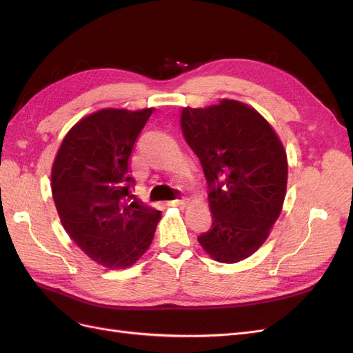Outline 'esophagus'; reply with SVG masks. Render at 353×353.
Here are the masks:
<instances>
[{
  "instance_id": "esophagus-1",
  "label": "esophagus",
  "mask_w": 353,
  "mask_h": 353,
  "mask_svg": "<svg viewBox=\"0 0 353 353\" xmlns=\"http://www.w3.org/2000/svg\"><path fill=\"white\" fill-rule=\"evenodd\" d=\"M185 203H187L185 199H175V200L168 201V206H183Z\"/></svg>"
}]
</instances>
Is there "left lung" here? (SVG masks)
Listing matches in <instances>:
<instances>
[{
    "mask_svg": "<svg viewBox=\"0 0 353 353\" xmlns=\"http://www.w3.org/2000/svg\"><path fill=\"white\" fill-rule=\"evenodd\" d=\"M181 128L208 183L213 222L199 243L222 263L249 258L283 208L288 168L281 141L258 112L236 100L185 108Z\"/></svg>",
    "mask_w": 353,
    "mask_h": 353,
    "instance_id": "obj_1",
    "label": "left lung"
}]
</instances>
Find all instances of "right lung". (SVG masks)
Instances as JSON below:
<instances>
[{"label":"right lung","mask_w":353,"mask_h":353,"mask_svg":"<svg viewBox=\"0 0 353 353\" xmlns=\"http://www.w3.org/2000/svg\"><path fill=\"white\" fill-rule=\"evenodd\" d=\"M153 109H103L74 125L51 170L63 228L99 265L123 270L152 244L160 212L131 196L130 156Z\"/></svg>","instance_id":"right-lung-1"}]
</instances>
